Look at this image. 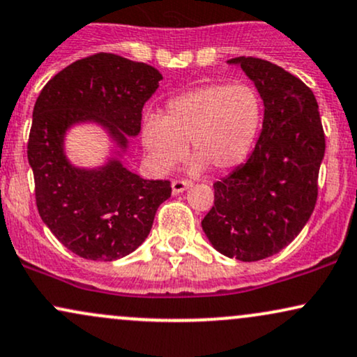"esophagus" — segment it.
Here are the masks:
<instances>
[{
  "instance_id": "obj_1",
  "label": "esophagus",
  "mask_w": 357,
  "mask_h": 357,
  "mask_svg": "<svg viewBox=\"0 0 357 357\" xmlns=\"http://www.w3.org/2000/svg\"><path fill=\"white\" fill-rule=\"evenodd\" d=\"M191 186H192V181H190V179H174L173 184H171L174 195L183 192L184 190H188V188H191Z\"/></svg>"
}]
</instances>
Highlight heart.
I'll use <instances>...</instances> for the list:
<instances>
[{
  "instance_id": "obj_1",
  "label": "heart",
  "mask_w": 357,
  "mask_h": 357,
  "mask_svg": "<svg viewBox=\"0 0 357 357\" xmlns=\"http://www.w3.org/2000/svg\"><path fill=\"white\" fill-rule=\"evenodd\" d=\"M264 105L248 83L206 84L171 98L162 118L144 123L143 143L153 165L171 169L191 144L195 166L226 171L248 158L261 130Z\"/></svg>"
}]
</instances>
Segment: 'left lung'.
<instances>
[{
    "instance_id": "1",
    "label": "left lung",
    "mask_w": 357,
    "mask_h": 357,
    "mask_svg": "<svg viewBox=\"0 0 357 357\" xmlns=\"http://www.w3.org/2000/svg\"><path fill=\"white\" fill-rule=\"evenodd\" d=\"M264 102L263 131L244 165L213 184L203 229L221 255L259 261L301 233L317 201L326 139L311 88L264 59L233 58Z\"/></svg>"
}]
</instances>
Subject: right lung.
<instances>
[{"label": "right lung", "instance_id": "obj_1", "mask_svg": "<svg viewBox=\"0 0 357 357\" xmlns=\"http://www.w3.org/2000/svg\"><path fill=\"white\" fill-rule=\"evenodd\" d=\"M161 79L149 64L96 53L59 71L38 96L28 139L38 213L56 239L84 259L114 261L135 251L171 196V183L139 178L119 161L78 169L64 156V132L96 121L126 148V135L139 132L141 111Z\"/></svg>", "mask_w": 357, "mask_h": 357}]
</instances>
